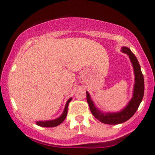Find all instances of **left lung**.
<instances>
[{"instance_id":"obj_1","label":"left lung","mask_w":155,"mask_h":155,"mask_svg":"<svg viewBox=\"0 0 155 155\" xmlns=\"http://www.w3.org/2000/svg\"><path fill=\"white\" fill-rule=\"evenodd\" d=\"M123 53H125L129 56L130 59L132 62L133 69H134L135 73V83L134 86V92H133V97L130 101V103L124 108L122 111L117 113H106L104 114L97 110L94 106L93 102H92L89 93L87 92V101L89 104L91 113L97 120L104 124H117L123 123L130 119L139 107V105L143 99V94H144V79H143V76L142 74L141 70H140V66L138 63V60L136 57L133 54L130 49L127 47H122V50Z\"/></svg>"}]
</instances>
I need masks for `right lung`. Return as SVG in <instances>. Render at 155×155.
Wrapping results in <instances>:
<instances>
[{
    "label": "right lung",
    "mask_w": 155,
    "mask_h": 155,
    "mask_svg": "<svg viewBox=\"0 0 155 155\" xmlns=\"http://www.w3.org/2000/svg\"><path fill=\"white\" fill-rule=\"evenodd\" d=\"M72 98H70L68 101H67L66 104H65V109H64V111L63 113V114L60 116L59 118L56 119L54 120H50V121H38V122H35V124L37 125L41 126V127H56V126L59 125L65 120V117L67 116V114H68V104L69 103L71 102Z\"/></svg>",
    "instance_id": "1"
}]
</instances>
